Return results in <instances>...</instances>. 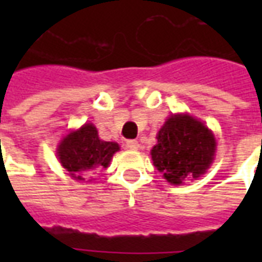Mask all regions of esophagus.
Instances as JSON below:
<instances>
[{
    "label": "esophagus",
    "mask_w": 262,
    "mask_h": 262,
    "mask_svg": "<svg viewBox=\"0 0 262 262\" xmlns=\"http://www.w3.org/2000/svg\"><path fill=\"white\" fill-rule=\"evenodd\" d=\"M126 147L129 148V149H139L140 144L137 140H127Z\"/></svg>",
    "instance_id": "obj_1"
}]
</instances>
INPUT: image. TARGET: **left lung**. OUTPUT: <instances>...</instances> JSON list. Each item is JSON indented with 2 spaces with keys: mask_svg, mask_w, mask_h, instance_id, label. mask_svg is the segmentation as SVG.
I'll list each match as a JSON object with an SVG mask.
<instances>
[{
  "mask_svg": "<svg viewBox=\"0 0 262 262\" xmlns=\"http://www.w3.org/2000/svg\"><path fill=\"white\" fill-rule=\"evenodd\" d=\"M151 155L170 183L199 178L213 160L216 141L211 130L190 115H171L158 133Z\"/></svg>",
  "mask_w": 262,
  "mask_h": 262,
  "instance_id": "obj_1",
  "label": "left lung"
}]
</instances>
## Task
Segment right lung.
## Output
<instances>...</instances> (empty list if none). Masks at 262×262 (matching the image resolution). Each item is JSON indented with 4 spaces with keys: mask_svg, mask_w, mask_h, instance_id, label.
<instances>
[{
    "mask_svg": "<svg viewBox=\"0 0 262 262\" xmlns=\"http://www.w3.org/2000/svg\"><path fill=\"white\" fill-rule=\"evenodd\" d=\"M117 143L99 139L94 125L85 123L80 130L72 132L58 148V159L71 177L84 181V175L108 166L111 156L118 151Z\"/></svg>",
    "mask_w": 262,
    "mask_h": 262,
    "instance_id": "obj_1",
    "label": "right lung"
}]
</instances>
